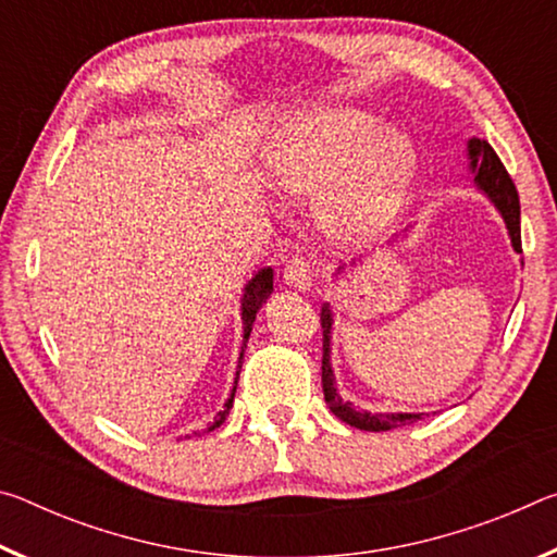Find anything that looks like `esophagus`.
<instances>
[{
    "label": "esophagus",
    "mask_w": 557,
    "mask_h": 557,
    "mask_svg": "<svg viewBox=\"0 0 557 557\" xmlns=\"http://www.w3.org/2000/svg\"><path fill=\"white\" fill-rule=\"evenodd\" d=\"M282 277H285V285L297 289V292H307L312 287V277H314V265L305 258H292L285 272H282Z\"/></svg>",
    "instance_id": "esophagus-1"
}]
</instances>
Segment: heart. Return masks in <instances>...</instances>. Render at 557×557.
Segmentation results:
<instances>
[{
	"instance_id": "b5f03b06",
	"label": "heart",
	"mask_w": 557,
	"mask_h": 557,
	"mask_svg": "<svg viewBox=\"0 0 557 557\" xmlns=\"http://www.w3.org/2000/svg\"><path fill=\"white\" fill-rule=\"evenodd\" d=\"M272 191L319 205V225L342 248L371 243L400 221L420 174L408 132L358 108L305 112L282 127L262 154Z\"/></svg>"
}]
</instances>
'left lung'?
I'll return each mask as SVG.
<instances>
[{
	"mask_svg": "<svg viewBox=\"0 0 557 557\" xmlns=\"http://www.w3.org/2000/svg\"><path fill=\"white\" fill-rule=\"evenodd\" d=\"M467 157H469V169L474 174V184L479 191H482L488 201L496 206V211L502 213L506 223L508 238L516 252H521V203H518V191L508 176L506 166L502 159L496 157L492 145L486 139L471 137L467 145ZM356 265V260L351 262ZM344 265L338 268V272ZM332 326H334V314L332 307H322V329H324V358H322V388H324V400L338 420H344L346 425L369 430V432H385L393 428L412 425V422L422 420L425 412H369V410H356L351 403H346L336 388L334 369H332Z\"/></svg>",
	"mask_w": 557,
	"mask_h": 557,
	"instance_id": "obj_1",
	"label": "left lung"
}]
</instances>
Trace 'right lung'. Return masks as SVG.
Here are the masks:
<instances>
[{
	"label": "right lung",
	"instance_id": "right-lung-1",
	"mask_svg": "<svg viewBox=\"0 0 557 557\" xmlns=\"http://www.w3.org/2000/svg\"><path fill=\"white\" fill-rule=\"evenodd\" d=\"M270 292H272V268L258 270L256 277L248 280V285H245V289H243V299H240V319H243V348H240V361H243V351H245V346H248V338H250V332H252V322H256V314L260 312L262 301H265V299L270 297ZM238 375H240V373H235V385H238ZM235 385H233L231 398L225 400L223 410H221L219 414H215V420L211 422L209 430H206V432L221 428L223 422H225V418H228V412H231V408H233V398H235Z\"/></svg>",
	"mask_w": 557,
	"mask_h": 557
}]
</instances>
